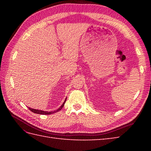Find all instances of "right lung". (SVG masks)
I'll return each mask as SVG.
<instances>
[{"instance_id":"1","label":"right lung","mask_w":151,"mask_h":151,"mask_svg":"<svg viewBox=\"0 0 151 151\" xmlns=\"http://www.w3.org/2000/svg\"><path fill=\"white\" fill-rule=\"evenodd\" d=\"M65 101H66V99H65V101L63 102V104H62V106H60L58 109V110H54V111H49H49H43V110H36V109H32V108H29V110H30L31 111L34 112V113H35V114H42V115H49V114H54V113H56V112H58V111H59L60 110H62V108L63 107L64 104H65Z\"/></svg>"}]
</instances>
